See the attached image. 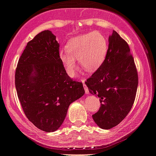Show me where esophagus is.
Returning a JSON list of instances; mask_svg holds the SVG:
<instances>
[{
    "instance_id": "1",
    "label": "esophagus",
    "mask_w": 156,
    "mask_h": 156,
    "mask_svg": "<svg viewBox=\"0 0 156 156\" xmlns=\"http://www.w3.org/2000/svg\"><path fill=\"white\" fill-rule=\"evenodd\" d=\"M82 82H83V88H84V89H85V92H86V94H88V93H89V89H88L86 85L84 83V80H82Z\"/></svg>"
}]
</instances>
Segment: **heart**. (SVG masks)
Returning a JSON list of instances; mask_svg holds the SVG:
<instances>
[{"instance_id":"1","label":"heart","mask_w":156,"mask_h":156,"mask_svg":"<svg viewBox=\"0 0 156 156\" xmlns=\"http://www.w3.org/2000/svg\"><path fill=\"white\" fill-rule=\"evenodd\" d=\"M67 52H60V59L67 75L73 77L76 73V61L89 72L95 71L102 64L108 51V41L100 32H94L69 40Z\"/></svg>"}]
</instances>
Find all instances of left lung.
<instances>
[{
	"label": "left lung",
	"mask_w": 156,
	"mask_h": 156,
	"mask_svg": "<svg viewBox=\"0 0 156 156\" xmlns=\"http://www.w3.org/2000/svg\"><path fill=\"white\" fill-rule=\"evenodd\" d=\"M85 83L100 98L101 107L92 115L98 127L108 130L128 115L136 98L138 73L128 44L117 32L109 36L104 62Z\"/></svg>",
	"instance_id": "left-lung-1"
}]
</instances>
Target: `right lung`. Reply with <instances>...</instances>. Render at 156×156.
Segmentation results:
<instances>
[{
  "mask_svg": "<svg viewBox=\"0 0 156 156\" xmlns=\"http://www.w3.org/2000/svg\"><path fill=\"white\" fill-rule=\"evenodd\" d=\"M59 49L51 31L39 32L27 43L15 72L16 92L26 118L48 133L61 127L69 105L85 93L83 83L67 75Z\"/></svg>",
  "mask_w": 156,
  "mask_h": 156,
  "instance_id": "obj_1",
  "label": "right lung"
}]
</instances>
